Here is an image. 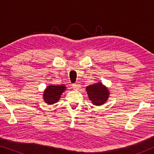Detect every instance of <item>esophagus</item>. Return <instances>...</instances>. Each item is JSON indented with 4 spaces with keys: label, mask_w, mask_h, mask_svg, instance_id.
<instances>
[{
    "label": "esophagus",
    "mask_w": 154,
    "mask_h": 154,
    "mask_svg": "<svg viewBox=\"0 0 154 154\" xmlns=\"http://www.w3.org/2000/svg\"><path fill=\"white\" fill-rule=\"evenodd\" d=\"M72 88L73 90H78L80 88V85L79 83H74L72 85Z\"/></svg>",
    "instance_id": "34e87169"
}]
</instances>
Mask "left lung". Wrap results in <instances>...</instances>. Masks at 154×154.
Wrapping results in <instances>:
<instances>
[{
	"mask_svg": "<svg viewBox=\"0 0 154 154\" xmlns=\"http://www.w3.org/2000/svg\"><path fill=\"white\" fill-rule=\"evenodd\" d=\"M88 97L94 105H102L109 97V91L101 83L90 85L86 88Z\"/></svg>",
	"mask_w": 154,
	"mask_h": 154,
	"instance_id": "8db88e82",
	"label": "left lung"
}]
</instances>
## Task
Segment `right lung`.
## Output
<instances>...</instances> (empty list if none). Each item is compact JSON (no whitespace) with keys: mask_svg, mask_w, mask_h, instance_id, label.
<instances>
[{"mask_svg":"<svg viewBox=\"0 0 154 154\" xmlns=\"http://www.w3.org/2000/svg\"><path fill=\"white\" fill-rule=\"evenodd\" d=\"M66 87L63 85H50L47 88L43 94V99L48 104H53L60 100L61 94Z\"/></svg>","mask_w":154,"mask_h":154,"instance_id":"1","label":"right lung"}]
</instances>
